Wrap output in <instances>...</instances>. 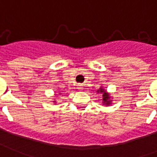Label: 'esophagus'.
Returning <instances> with one entry per match:
<instances>
[{
  "instance_id": "obj_1",
  "label": "esophagus",
  "mask_w": 157,
  "mask_h": 157,
  "mask_svg": "<svg viewBox=\"0 0 157 157\" xmlns=\"http://www.w3.org/2000/svg\"><path fill=\"white\" fill-rule=\"evenodd\" d=\"M82 88H83V87H82V84H79L78 85V89H79V90H82Z\"/></svg>"
}]
</instances>
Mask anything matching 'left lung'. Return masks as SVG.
Masks as SVG:
<instances>
[{"label":"left lung","mask_w":157,"mask_h":157,"mask_svg":"<svg viewBox=\"0 0 157 157\" xmlns=\"http://www.w3.org/2000/svg\"><path fill=\"white\" fill-rule=\"evenodd\" d=\"M97 93H102V102H103V104L104 105H110L111 102V97H110V94L107 93L106 91H105L104 89H102V88H100L99 90H97Z\"/></svg>","instance_id":"obj_1"}]
</instances>
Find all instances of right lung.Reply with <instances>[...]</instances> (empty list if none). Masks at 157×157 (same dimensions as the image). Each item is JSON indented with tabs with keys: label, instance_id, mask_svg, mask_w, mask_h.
<instances>
[{
	"label": "right lung",
	"instance_id": "add662e5",
	"mask_svg": "<svg viewBox=\"0 0 157 157\" xmlns=\"http://www.w3.org/2000/svg\"><path fill=\"white\" fill-rule=\"evenodd\" d=\"M54 102H55V101H54Z\"/></svg>",
	"mask_w": 157,
	"mask_h": 157
}]
</instances>
